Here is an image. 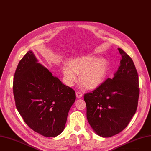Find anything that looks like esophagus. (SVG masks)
<instances>
[{"instance_id":"obj_1","label":"esophagus","mask_w":151,"mask_h":151,"mask_svg":"<svg viewBox=\"0 0 151 151\" xmlns=\"http://www.w3.org/2000/svg\"><path fill=\"white\" fill-rule=\"evenodd\" d=\"M76 96L78 98H81L83 96V94L81 93V92H76Z\"/></svg>"}]
</instances>
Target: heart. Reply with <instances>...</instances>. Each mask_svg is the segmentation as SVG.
Wrapping results in <instances>:
<instances>
[{
	"label": "heart",
	"mask_w": 151,
	"mask_h": 151,
	"mask_svg": "<svg viewBox=\"0 0 151 151\" xmlns=\"http://www.w3.org/2000/svg\"><path fill=\"white\" fill-rule=\"evenodd\" d=\"M109 68V62L105 58L86 55L75 58L70 65H64L62 72L65 83L73 86L80 74V82L87 89H95L103 83Z\"/></svg>",
	"instance_id": "b5f03b06"
}]
</instances>
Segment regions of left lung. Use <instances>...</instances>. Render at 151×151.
Masks as SVG:
<instances>
[{
  "label": "left lung",
  "mask_w": 151,
  "mask_h": 151,
  "mask_svg": "<svg viewBox=\"0 0 151 151\" xmlns=\"http://www.w3.org/2000/svg\"><path fill=\"white\" fill-rule=\"evenodd\" d=\"M120 65L92 93L84 94L87 119L94 132L109 137L125 128L135 114L139 94V78L133 61L122 49Z\"/></svg>",
  "instance_id": "1"
}]
</instances>
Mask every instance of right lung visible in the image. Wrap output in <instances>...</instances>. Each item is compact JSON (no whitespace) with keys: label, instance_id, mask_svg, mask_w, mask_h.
<instances>
[{"label":"right lung","instance_id":"obj_1","mask_svg":"<svg viewBox=\"0 0 151 151\" xmlns=\"http://www.w3.org/2000/svg\"><path fill=\"white\" fill-rule=\"evenodd\" d=\"M13 91L17 109L30 128L45 137L63 132L75 92L38 63L31 50L18 65Z\"/></svg>","mask_w":151,"mask_h":151}]
</instances>
